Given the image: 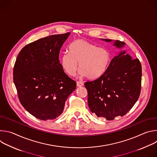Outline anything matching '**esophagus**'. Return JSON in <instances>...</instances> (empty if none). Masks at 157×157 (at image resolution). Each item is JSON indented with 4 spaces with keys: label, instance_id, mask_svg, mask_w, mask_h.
<instances>
[{
    "label": "esophagus",
    "instance_id": "esophagus-1",
    "mask_svg": "<svg viewBox=\"0 0 157 157\" xmlns=\"http://www.w3.org/2000/svg\"><path fill=\"white\" fill-rule=\"evenodd\" d=\"M76 84H77L78 87H81V86H82L84 85L83 83L82 82H80V81H77L76 82Z\"/></svg>",
    "mask_w": 157,
    "mask_h": 157
}]
</instances>
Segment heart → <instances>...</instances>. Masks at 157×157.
<instances>
[{
    "instance_id": "b5f03b06",
    "label": "heart",
    "mask_w": 157,
    "mask_h": 157,
    "mask_svg": "<svg viewBox=\"0 0 157 157\" xmlns=\"http://www.w3.org/2000/svg\"><path fill=\"white\" fill-rule=\"evenodd\" d=\"M69 53H64L60 58L62 68L70 76H74L78 70L88 79H95L102 76L108 70L112 57L108 50L98 47L84 40H76L68 47Z\"/></svg>"
}]
</instances>
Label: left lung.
Listing matches in <instances>:
<instances>
[{
  "label": "left lung",
  "mask_w": 157,
  "mask_h": 157,
  "mask_svg": "<svg viewBox=\"0 0 157 157\" xmlns=\"http://www.w3.org/2000/svg\"><path fill=\"white\" fill-rule=\"evenodd\" d=\"M113 44L122 48L125 43L116 40ZM141 80L142 66L139 59H133L125 51H121L112 59L107 71L102 76L84 83L89 109L98 117L108 121L124 116L139 98Z\"/></svg>",
  "instance_id": "obj_1"
}]
</instances>
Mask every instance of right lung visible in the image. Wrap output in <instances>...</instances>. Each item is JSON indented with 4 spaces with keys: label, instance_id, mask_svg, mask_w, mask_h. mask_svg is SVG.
<instances>
[{
    "label": "right lung",
    "instance_id": "add662e5",
    "mask_svg": "<svg viewBox=\"0 0 157 157\" xmlns=\"http://www.w3.org/2000/svg\"><path fill=\"white\" fill-rule=\"evenodd\" d=\"M70 33L54 35L30 43L20 52L13 68V82L21 104L43 121L55 119L75 90L76 82L67 76L59 53Z\"/></svg>",
    "mask_w": 157,
    "mask_h": 157
}]
</instances>
